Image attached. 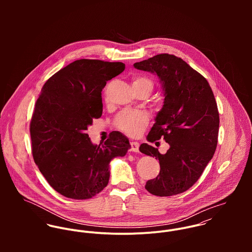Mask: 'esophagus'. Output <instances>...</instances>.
<instances>
[{
  "label": "esophagus",
  "instance_id": "esophagus-1",
  "mask_svg": "<svg viewBox=\"0 0 252 252\" xmlns=\"http://www.w3.org/2000/svg\"><path fill=\"white\" fill-rule=\"evenodd\" d=\"M140 144L137 142H131V151L133 152H139Z\"/></svg>",
  "mask_w": 252,
  "mask_h": 252
}]
</instances>
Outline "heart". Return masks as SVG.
Instances as JSON below:
<instances>
[{
    "instance_id": "b5f03b06",
    "label": "heart",
    "mask_w": 252,
    "mask_h": 252,
    "mask_svg": "<svg viewBox=\"0 0 252 252\" xmlns=\"http://www.w3.org/2000/svg\"><path fill=\"white\" fill-rule=\"evenodd\" d=\"M133 86L144 87L149 91L153 89V82L146 76L138 75L133 79ZM147 123V116L143 111L134 110H124L122 111L115 120L116 127L123 133L129 136L139 135L144 125Z\"/></svg>"
}]
</instances>
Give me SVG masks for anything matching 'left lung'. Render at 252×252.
<instances>
[{"label": "left lung", "instance_id": "left-lung-1", "mask_svg": "<svg viewBox=\"0 0 252 252\" xmlns=\"http://www.w3.org/2000/svg\"><path fill=\"white\" fill-rule=\"evenodd\" d=\"M134 67L157 74L165 96L147 141L163 138L170 144L165 154L141 144L140 151L160 164L159 175L146 181L145 189L160 197L180 194L199 180L215 154L219 129L215 95L208 80L175 55L158 54Z\"/></svg>", "mask_w": 252, "mask_h": 252}]
</instances>
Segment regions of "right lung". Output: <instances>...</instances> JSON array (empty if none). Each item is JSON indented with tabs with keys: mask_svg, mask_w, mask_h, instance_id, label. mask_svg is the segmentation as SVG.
Wrapping results in <instances>:
<instances>
[{
	"mask_svg": "<svg viewBox=\"0 0 252 252\" xmlns=\"http://www.w3.org/2000/svg\"><path fill=\"white\" fill-rule=\"evenodd\" d=\"M121 62L80 59L54 73L43 85L30 123L32 153L39 172L61 195L90 199L109 180V163L131 147L120 132L96 145L86 133L103 113L102 90L124 71Z\"/></svg>",
	"mask_w": 252,
	"mask_h": 252,
	"instance_id": "add662e5",
	"label": "right lung"
}]
</instances>
